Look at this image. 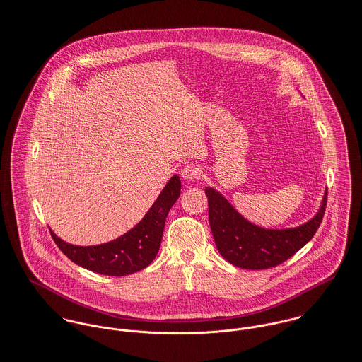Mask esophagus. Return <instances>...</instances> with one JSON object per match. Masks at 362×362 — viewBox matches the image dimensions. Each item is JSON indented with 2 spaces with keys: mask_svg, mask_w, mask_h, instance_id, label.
Segmentation results:
<instances>
[{
  "mask_svg": "<svg viewBox=\"0 0 362 362\" xmlns=\"http://www.w3.org/2000/svg\"><path fill=\"white\" fill-rule=\"evenodd\" d=\"M180 175H182V177L185 179V180H196V179H199L200 176H202V169L197 166V165H193V163H190V165H186L182 170H180Z\"/></svg>",
  "mask_w": 362,
  "mask_h": 362,
  "instance_id": "esophagus-1",
  "label": "esophagus"
}]
</instances>
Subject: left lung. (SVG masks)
Returning a JSON list of instances; mask_svg holds the SVG:
<instances>
[{
    "mask_svg": "<svg viewBox=\"0 0 362 362\" xmlns=\"http://www.w3.org/2000/svg\"><path fill=\"white\" fill-rule=\"evenodd\" d=\"M206 194L218 252L230 264L246 270L270 269L288 260L313 238L327 203L326 190L319 211L308 222L296 228L266 229L242 217L217 190L207 187Z\"/></svg>",
    "mask_w": 362,
    "mask_h": 362,
    "instance_id": "1",
    "label": "left lung"
}]
</instances>
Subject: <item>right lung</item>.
Masks as SVG:
<instances>
[{
  "label": "right lung",
  "mask_w": 362,
  "mask_h": 362,
  "mask_svg": "<svg viewBox=\"0 0 362 362\" xmlns=\"http://www.w3.org/2000/svg\"><path fill=\"white\" fill-rule=\"evenodd\" d=\"M180 177L172 176L144 218L129 232L107 243L76 246L60 239L53 230L52 238L60 250L75 264L103 276L122 277L137 273L155 259L169 210L180 196Z\"/></svg>",
  "instance_id": "add662e5"
}]
</instances>
